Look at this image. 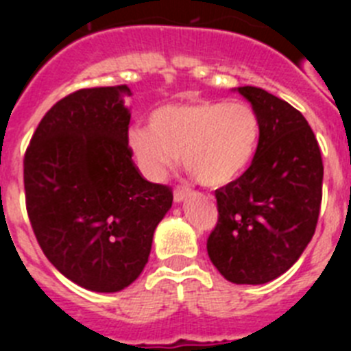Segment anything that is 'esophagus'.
<instances>
[{
    "instance_id": "esophagus-1",
    "label": "esophagus",
    "mask_w": 351,
    "mask_h": 351,
    "mask_svg": "<svg viewBox=\"0 0 351 351\" xmlns=\"http://www.w3.org/2000/svg\"><path fill=\"white\" fill-rule=\"evenodd\" d=\"M190 191H191L190 188L184 184L176 186V190H173V200H176V202H182V200L190 195Z\"/></svg>"
}]
</instances>
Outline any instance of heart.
I'll list each match as a JSON object with an SVG mask.
<instances>
[{
    "mask_svg": "<svg viewBox=\"0 0 351 351\" xmlns=\"http://www.w3.org/2000/svg\"><path fill=\"white\" fill-rule=\"evenodd\" d=\"M258 137L260 117L250 104L198 100L156 108L151 128L130 130L128 145L147 179L160 181L181 154L200 184L223 186L246 169Z\"/></svg>",
    "mask_w": 351,
    "mask_h": 351,
    "instance_id": "obj_1",
    "label": "heart"
}]
</instances>
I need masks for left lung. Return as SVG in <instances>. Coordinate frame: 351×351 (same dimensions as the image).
Instances as JSON below:
<instances>
[{
	"mask_svg": "<svg viewBox=\"0 0 351 351\" xmlns=\"http://www.w3.org/2000/svg\"><path fill=\"white\" fill-rule=\"evenodd\" d=\"M260 117L250 169L216 190L207 253L225 280L263 285L287 272L315 234L322 206L320 145L297 108L253 86L237 88Z\"/></svg>",
	"mask_w": 351,
	"mask_h": 351,
	"instance_id": "8db88e82",
	"label": "left lung"
}]
</instances>
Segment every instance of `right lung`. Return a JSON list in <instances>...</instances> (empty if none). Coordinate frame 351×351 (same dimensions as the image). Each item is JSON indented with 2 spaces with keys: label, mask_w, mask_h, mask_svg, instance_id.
I'll return each mask as SVG.
<instances>
[{
  "label": "right lung",
  "mask_w": 351,
  "mask_h": 351,
  "mask_svg": "<svg viewBox=\"0 0 351 351\" xmlns=\"http://www.w3.org/2000/svg\"><path fill=\"white\" fill-rule=\"evenodd\" d=\"M130 88L79 89L42 117L24 154V191L40 247L68 280L119 291L147 263L172 188L144 179L128 145Z\"/></svg>",
  "instance_id": "add662e5"
}]
</instances>
